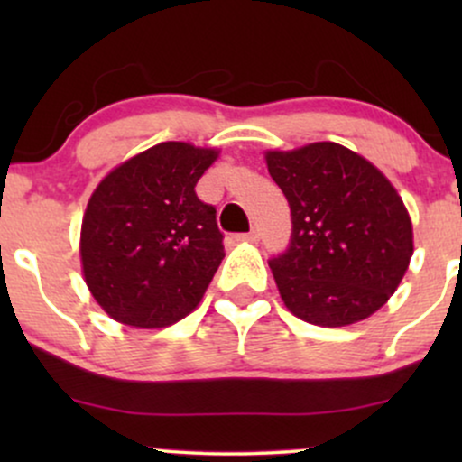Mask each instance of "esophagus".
I'll return each instance as SVG.
<instances>
[{
	"instance_id": "obj_1",
	"label": "esophagus",
	"mask_w": 462,
	"mask_h": 462,
	"mask_svg": "<svg viewBox=\"0 0 462 462\" xmlns=\"http://www.w3.org/2000/svg\"><path fill=\"white\" fill-rule=\"evenodd\" d=\"M236 238H238V241H249V243H256L258 238H261V235H258V230H256V227H252V230L245 232V235H238Z\"/></svg>"
}]
</instances>
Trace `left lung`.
Instances as JSON below:
<instances>
[{
  "instance_id": "8db88e82",
  "label": "left lung",
  "mask_w": 462,
  "mask_h": 462,
  "mask_svg": "<svg viewBox=\"0 0 462 462\" xmlns=\"http://www.w3.org/2000/svg\"><path fill=\"white\" fill-rule=\"evenodd\" d=\"M291 208V241L269 261L286 309L323 328L374 315L412 256L404 201L378 169L337 143L267 152Z\"/></svg>"
}]
</instances>
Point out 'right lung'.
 I'll list each match as a JSON object with an SVG mask.
<instances>
[{"instance_id":"add662e5","label":"right lung","mask_w":462,"mask_h":462,"mask_svg":"<svg viewBox=\"0 0 462 462\" xmlns=\"http://www.w3.org/2000/svg\"><path fill=\"white\" fill-rule=\"evenodd\" d=\"M215 150L161 143L110 171L82 219L84 280L116 321L164 328L204 298L224 261L217 208L195 193Z\"/></svg>"}]
</instances>
